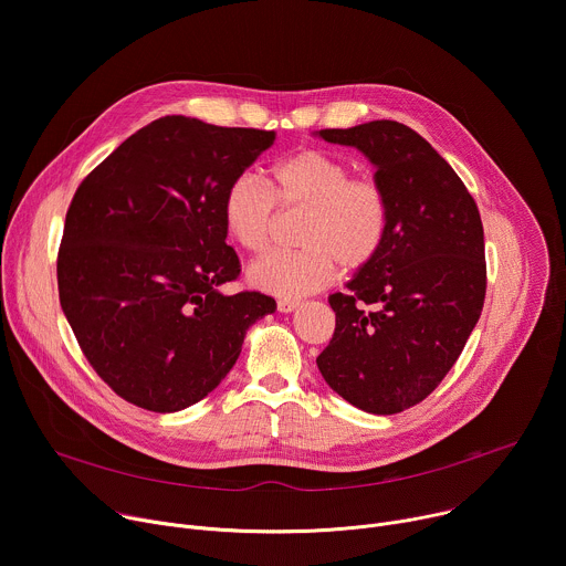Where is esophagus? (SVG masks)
<instances>
[{"label":"esophagus","mask_w":566,"mask_h":566,"mask_svg":"<svg viewBox=\"0 0 566 566\" xmlns=\"http://www.w3.org/2000/svg\"><path fill=\"white\" fill-rule=\"evenodd\" d=\"M300 306V300H277V311L280 313H291V311H295Z\"/></svg>","instance_id":"esophagus-1"}]
</instances>
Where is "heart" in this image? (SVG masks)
<instances>
[{
    "label": "heart",
    "instance_id": "obj_1",
    "mask_svg": "<svg viewBox=\"0 0 566 566\" xmlns=\"http://www.w3.org/2000/svg\"><path fill=\"white\" fill-rule=\"evenodd\" d=\"M223 223L249 253H264L280 212H304L295 253H271L249 271L253 286L300 297L345 275L369 269L385 249L391 203L371 175H354L347 158L319 147H300L269 172V190L253 177L234 179L223 195Z\"/></svg>",
    "mask_w": 566,
    "mask_h": 566
}]
</instances>
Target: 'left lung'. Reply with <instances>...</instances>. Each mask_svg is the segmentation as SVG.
Instances as JSON below:
<instances>
[{"label": "left lung", "mask_w": 566, "mask_h": 566, "mask_svg": "<svg viewBox=\"0 0 566 566\" xmlns=\"http://www.w3.org/2000/svg\"><path fill=\"white\" fill-rule=\"evenodd\" d=\"M319 136L371 160L391 223L378 260L329 297L336 329L315 363L352 406L398 415L437 389L481 315V217L448 160L408 125L371 120Z\"/></svg>", "instance_id": "left-lung-1"}]
</instances>
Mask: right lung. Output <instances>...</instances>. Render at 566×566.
Masks as SVG:
<instances>
[{"label":"right lung","mask_w":566,"mask_h":566,"mask_svg":"<svg viewBox=\"0 0 566 566\" xmlns=\"http://www.w3.org/2000/svg\"><path fill=\"white\" fill-rule=\"evenodd\" d=\"M273 140L164 116L77 186L57 251L60 304L94 371L127 402L195 406L232 369L247 329L275 311L260 291H219L241 273L223 195Z\"/></svg>","instance_id":"add662e5"}]
</instances>
